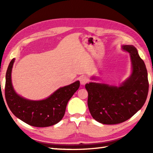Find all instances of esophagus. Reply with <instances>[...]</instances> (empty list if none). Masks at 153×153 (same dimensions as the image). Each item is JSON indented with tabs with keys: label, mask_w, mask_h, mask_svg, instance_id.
I'll use <instances>...</instances> for the list:
<instances>
[{
	"label": "esophagus",
	"mask_w": 153,
	"mask_h": 153,
	"mask_svg": "<svg viewBox=\"0 0 153 153\" xmlns=\"http://www.w3.org/2000/svg\"><path fill=\"white\" fill-rule=\"evenodd\" d=\"M79 81L82 85H84L89 82V79L86 76H82L79 77Z\"/></svg>",
	"instance_id": "1"
}]
</instances>
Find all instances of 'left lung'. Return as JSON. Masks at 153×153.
Returning <instances> with one entry per match:
<instances>
[{"mask_svg": "<svg viewBox=\"0 0 153 153\" xmlns=\"http://www.w3.org/2000/svg\"><path fill=\"white\" fill-rule=\"evenodd\" d=\"M122 48L130 55L132 73L120 86L90 82L85 88L88 93L90 113L98 122L113 125L129 120L142 107L149 92L148 74L143 60L132 45Z\"/></svg>", "mask_w": 153, "mask_h": 153, "instance_id": "obj_1", "label": "left lung"}]
</instances>
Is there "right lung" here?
Listing matches in <instances>:
<instances>
[{
    "label": "right lung",
    "mask_w": 153,
    "mask_h": 153,
    "mask_svg": "<svg viewBox=\"0 0 153 153\" xmlns=\"http://www.w3.org/2000/svg\"><path fill=\"white\" fill-rule=\"evenodd\" d=\"M15 59L10 62L6 73L4 94L10 110L28 125L44 128L59 122L65 113L67 102L78 90L79 82L60 88L42 100H30L18 95L12 86L11 71Z\"/></svg>",
    "instance_id": "right-lung-1"
}]
</instances>
